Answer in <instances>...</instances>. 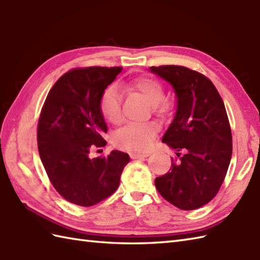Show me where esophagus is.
I'll return each mask as SVG.
<instances>
[{"mask_svg":"<svg viewBox=\"0 0 260 260\" xmlns=\"http://www.w3.org/2000/svg\"><path fill=\"white\" fill-rule=\"evenodd\" d=\"M129 155L133 159H136V158H142V157H148L151 154L150 153H131Z\"/></svg>","mask_w":260,"mask_h":260,"instance_id":"esophagus-1","label":"esophagus"}]
</instances>
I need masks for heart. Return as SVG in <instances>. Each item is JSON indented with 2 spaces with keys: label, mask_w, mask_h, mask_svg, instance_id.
Returning <instances> with one entry per match:
<instances>
[{
  "label": "heart",
  "mask_w": 260,
  "mask_h": 260,
  "mask_svg": "<svg viewBox=\"0 0 260 260\" xmlns=\"http://www.w3.org/2000/svg\"><path fill=\"white\" fill-rule=\"evenodd\" d=\"M125 90L139 92L151 105L155 112L167 113L170 109V103L163 101L164 87L152 77H141L121 85ZM102 112L105 118L110 123L117 124L121 119V96L117 87L110 86L104 92L101 103ZM156 128L152 124H132L124 126L114 134L113 143L116 147L129 152L146 151L152 145Z\"/></svg>",
  "instance_id": "obj_1"
}]
</instances>
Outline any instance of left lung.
Masks as SVG:
<instances>
[{
	"label": "left lung",
	"instance_id": "obj_1",
	"mask_svg": "<svg viewBox=\"0 0 260 260\" xmlns=\"http://www.w3.org/2000/svg\"><path fill=\"white\" fill-rule=\"evenodd\" d=\"M150 71L168 81L176 97L174 117L162 142L174 148L179 159L155 179V186L176 208L198 209L217 194L230 164L233 137L224 104L212 82L194 70L161 66Z\"/></svg>",
	"mask_w": 260,
	"mask_h": 260
}]
</instances>
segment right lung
Returning a JSON list of instances; mask_svg holds the SVG:
<instances>
[{"label": "right lung", "instance_id": "1", "mask_svg": "<svg viewBox=\"0 0 260 260\" xmlns=\"http://www.w3.org/2000/svg\"><path fill=\"white\" fill-rule=\"evenodd\" d=\"M120 67L75 69L60 77L49 91L38 124V148L54 189L66 200L90 207L112 196L129 155L112 151L90 158L93 147L106 145L107 124L102 97Z\"/></svg>", "mask_w": 260, "mask_h": 260}]
</instances>
